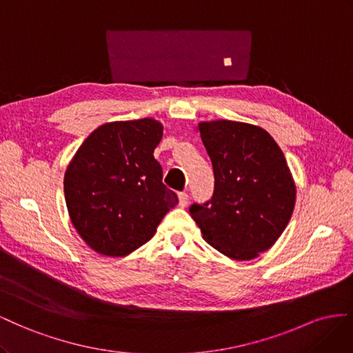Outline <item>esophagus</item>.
<instances>
[{"label":"esophagus","instance_id":"1","mask_svg":"<svg viewBox=\"0 0 353 353\" xmlns=\"http://www.w3.org/2000/svg\"><path fill=\"white\" fill-rule=\"evenodd\" d=\"M188 203H189L188 194H186V192H180V194H179V205L182 207V208H185V207L188 205Z\"/></svg>","mask_w":353,"mask_h":353}]
</instances>
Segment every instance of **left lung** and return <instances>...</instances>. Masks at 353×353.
Wrapping results in <instances>:
<instances>
[{
	"label": "left lung",
	"mask_w": 353,
	"mask_h": 353,
	"mask_svg": "<svg viewBox=\"0 0 353 353\" xmlns=\"http://www.w3.org/2000/svg\"><path fill=\"white\" fill-rule=\"evenodd\" d=\"M196 132L214 171V194L189 213L207 243L232 260H253L283 235L296 183L283 150L265 128L214 119Z\"/></svg>",
	"instance_id": "1"
}]
</instances>
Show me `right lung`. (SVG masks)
Here are the masks:
<instances>
[{
    "label": "right lung",
    "instance_id": "obj_1",
    "mask_svg": "<svg viewBox=\"0 0 353 353\" xmlns=\"http://www.w3.org/2000/svg\"><path fill=\"white\" fill-rule=\"evenodd\" d=\"M163 130L154 118L106 123L68 164L63 188L70 223L96 253L132 254L179 203L154 158Z\"/></svg>",
    "mask_w": 353,
    "mask_h": 353
}]
</instances>
